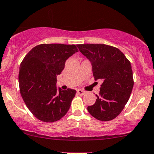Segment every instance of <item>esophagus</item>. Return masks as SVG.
Here are the masks:
<instances>
[{"label":"esophagus","mask_w":154,"mask_h":154,"mask_svg":"<svg viewBox=\"0 0 154 154\" xmlns=\"http://www.w3.org/2000/svg\"><path fill=\"white\" fill-rule=\"evenodd\" d=\"M77 93L78 94H79V95H84V94H85V91L82 90V89H78Z\"/></svg>","instance_id":"obj_1"}]
</instances>
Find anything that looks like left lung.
Returning a JSON list of instances; mask_svg holds the SVG:
<instances>
[{
    "instance_id": "left-lung-1",
    "label": "left lung",
    "mask_w": 154,
    "mask_h": 154,
    "mask_svg": "<svg viewBox=\"0 0 154 154\" xmlns=\"http://www.w3.org/2000/svg\"><path fill=\"white\" fill-rule=\"evenodd\" d=\"M77 46L91 62L94 80L103 82L95 103L88 106V111L97 120H112L120 114L132 92L134 80L130 62L119 49L108 45Z\"/></svg>"
}]
</instances>
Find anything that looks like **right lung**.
Here are the masks:
<instances>
[{"label":"right lung","mask_w":154,"mask_h":154,"mask_svg":"<svg viewBox=\"0 0 154 154\" xmlns=\"http://www.w3.org/2000/svg\"><path fill=\"white\" fill-rule=\"evenodd\" d=\"M78 51L75 45L40 44L26 54L20 67L19 85L22 97L34 116L54 122L67 113L76 91L56 86L57 75L65 61Z\"/></svg>","instance_id":"right-lung-1"}]
</instances>
